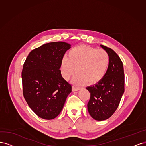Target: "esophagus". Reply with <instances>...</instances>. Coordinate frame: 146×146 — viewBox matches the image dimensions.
<instances>
[{
	"instance_id": "34e87169",
	"label": "esophagus",
	"mask_w": 146,
	"mask_h": 146,
	"mask_svg": "<svg viewBox=\"0 0 146 146\" xmlns=\"http://www.w3.org/2000/svg\"><path fill=\"white\" fill-rule=\"evenodd\" d=\"M79 90V88L77 87H75V86H73L72 87V90L73 92H76L78 91Z\"/></svg>"
}]
</instances>
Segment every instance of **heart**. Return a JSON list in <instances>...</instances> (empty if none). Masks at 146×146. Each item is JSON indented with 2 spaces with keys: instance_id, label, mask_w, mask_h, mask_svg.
<instances>
[{
  "instance_id": "heart-1",
  "label": "heart",
  "mask_w": 146,
  "mask_h": 146,
  "mask_svg": "<svg viewBox=\"0 0 146 146\" xmlns=\"http://www.w3.org/2000/svg\"><path fill=\"white\" fill-rule=\"evenodd\" d=\"M110 58L106 51L81 45L69 51L68 58L64 56L60 69L64 78L68 80L76 72L74 84H96L104 78L109 67Z\"/></svg>"
}]
</instances>
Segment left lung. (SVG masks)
<instances>
[{"label":"left lung","instance_id":"8db88e82","mask_svg":"<svg viewBox=\"0 0 146 146\" xmlns=\"http://www.w3.org/2000/svg\"><path fill=\"white\" fill-rule=\"evenodd\" d=\"M100 46L109 55V68L101 81L86 87L90 93L87 109L96 121H104L111 116L124 92V67L120 58L112 49L102 45Z\"/></svg>","mask_w":146,"mask_h":146}]
</instances>
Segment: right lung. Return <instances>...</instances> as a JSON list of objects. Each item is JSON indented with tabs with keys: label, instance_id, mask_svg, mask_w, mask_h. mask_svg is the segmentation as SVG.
I'll use <instances>...</instances> for the list:
<instances>
[{
	"label": "right lung",
	"instance_id": "add662e5",
	"mask_svg": "<svg viewBox=\"0 0 146 146\" xmlns=\"http://www.w3.org/2000/svg\"><path fill=\"white\" fill-rule=\"evenodd\" d=\"M71 45L50 42L32 50L22 72L23 94L28 105L39 117L53 119L62 111L72 92L71 84L61 75L60 63Z\"/></svg>",
	"mask_w": 146,
	"mask_h": 146
}]
</instances>
